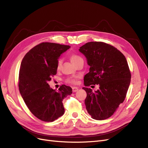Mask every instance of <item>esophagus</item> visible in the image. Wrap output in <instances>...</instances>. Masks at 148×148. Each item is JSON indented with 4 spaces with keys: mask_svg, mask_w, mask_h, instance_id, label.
I'll list each match as a JSON object with an SVG mask.
<instances>
[{
    "mask_svg": "<svg viewBox=\"0 0 148 148\" xmlns=\"http://www.w3.org/2000/svg\"><path fill=\"white\" fill-rule=\"evenodd\" d=\"M78 90V88L77 87H73L72 88V90L73 92H76V91H77Z\"/></svg>",
    "mask_w": 148,
    "mask_h": 148,
    "instance_id": "1",
    "label": "esophagus"
}]
</instances>
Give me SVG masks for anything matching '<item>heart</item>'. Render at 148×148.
<instances>
[{
	"mask_svg": "<svg viewBox=\"0 0 148 148\" xmlns=\"http://www.w3.org/2000/svg\"><path fill=\"white\" fill-rule=\"evenodd\" d=\"M69 58L70 60L72 61V62L76 66L78 63L81 62H83V59L81 56L77 54H72L69 56ZM62 63V60L61 59H59L57 61L56 64V68L58 70H59L61 67ZM65 82L75 84L78 83V77L77 76H71V77H68L65 79Z\"/></svg>",
	"mask_w": 148,
	"mask_h": 148,
	"instance_id": "obj_1",
	"label": "heart"
}]
</instances>
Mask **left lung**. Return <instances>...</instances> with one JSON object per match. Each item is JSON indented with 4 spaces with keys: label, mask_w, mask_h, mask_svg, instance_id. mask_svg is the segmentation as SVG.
<instances>
[{
    "label": "left lung",
    "mask_w": 148,
    "mask_h": 148,
    "mask_svg": "<svg viewBox=\"0 0 148 148\" xmlns=\"http://www.w3.org/2000/svg\"><path fill=\"white\" fill-rule=\"evenodd\" d=\"M79 51L87 58L89 72L84 77L83 88L87 94L85 105L91 118L96 120L109 118L123 103L130 83L131 73L126 58L110 44L90 42ZM99 84L95 93L87 87Z\"/></svg>",
    "instance_id": "obj_1"
}]
</instances>
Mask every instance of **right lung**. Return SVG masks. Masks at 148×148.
Returning a JSON list of instances; mask_svg holds the SVG:
<instances>
[{"label":"right lung","instance_id":"add662e5","mask_svg":"<svg viewBox=\"0 0 148 148\" xmlns=\"http://www.w3.org/2000/svg\"><path fill=\"white\" fill-rule=\"evenodd\" d=\"M69 45L43 42L35 46L24 57L19 69L18 87L25 105L40 120L53 122L62 116V101L72 94L70 86H60L57 91L48 83L56 75L57 61Z\"/></svg>","mask_w":148,"mask_h":148}]
</instances>
